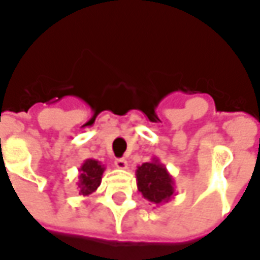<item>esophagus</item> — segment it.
Wrapping results in <instances>:
<instances>
[{
	"instance_id": "esophagus-1",
	"label": "esophagus",
	"mask_w": 260,
	"mask_h": 260,
	"mask_svg": "<svg viewBox=\"0 0 260 260\" xmlns=\"http://www.w3.org/2000/svg\"><path fill=\"white\" fill-rule=\"evenodd\" d=\"M115 167L118 168V169H126L128 168V162L123 159V158H119V159H115Z\"/></svg>"
}]
</instances>
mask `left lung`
Here are the masks:
<instances>
[{
  "label": "left lung",
  "mask_w": 260,
  "mask_h": 260,
  "mask_svg": "<svg viewBox=\"0 0 260 260\" xmlns=\"http://www.w3.org/2000/svg\"><path fill=\"white\" fill-rule=\"evenodd\" d=\"M138 190L153 205H164L176 195L172 175L167 167L155 156L151 162L139 165L135 171Z\"/></svg>",
  "instance_id": "obj_1"
}]
</instances>
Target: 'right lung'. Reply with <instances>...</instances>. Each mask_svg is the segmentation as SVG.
I'll return each mask as SVG.
<instances>
[{"mask_svg":"<svg viewBox=\"0 0 260 260\" xmlns=\"http://www.w3.org/2000/svg\"><path fill=\"white\" fill-rule=\"evenodd\" d=\"M105 167L96 159H85L79 168L78 188L81 195H89L98 189Z\"/></svg>","mask_w":260,"mask_h":260,"instance_id":"add662e5","label":"right lung"}]
</instances>
